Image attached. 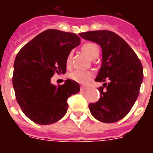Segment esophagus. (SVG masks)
I'll use <instances>...</instances> for the list:
<instances>
[{
  "label": "esophagus",
  "instance_id": "esophagus-1",
  "mask_svg": "<svg viewBox=\"0 0 153 153\" xmlns=\"http://www.w3.org/2000/svg\"><path fill=\"white\" fill-rule=\"evenodd\" d=\"M87 89H88V87H87V86H82L81 87H80V91H86V90H87Z\"/></svg>",
  "mask_w": 153,
  "mask_h": 153
}]
</instances>
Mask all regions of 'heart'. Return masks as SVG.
<instances>
[{
	"mask_svg": "<svg viewBox=\"0 0 153 153\" xmlns=\"http://www.w3.org/2000/svg\"><path fill=\"white\" fill-rule=\"evenodd\" d=\"M82 51L84 53H86L89 57L94 59L98 57L99 55V48L94 43H86L83 44V46L82 47ZM71 56L72 53L70 52L67 56L66 59V65L67 67H69L71 62ZM70 78L74 80V81L82 84H86L87 82L91 81L94 76V73L91 71H81V70H75L74 71H72L70 74Z\"/></svg>",
	"mask_w": 153,
	"mask_h": 153,
	"instance_id": "b5f03b06",
	"label": "heart"
}]
</instances>
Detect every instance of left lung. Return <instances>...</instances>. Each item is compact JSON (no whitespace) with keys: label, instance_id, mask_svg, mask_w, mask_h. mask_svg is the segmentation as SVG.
<instances>
[{"label":"left lung","instance_id":"1","mask_svg":"<svg viewBox=\"0 0 153 153\" xmlns=\"http://www.w3.org/2000/svg\"><path fill=\"white\" fill-rule=\"evenodd\" d=\"M79 36L99 44L102 50V67L95 81L104 84L98 89L100 99L89 104L91 114L102 122H116L128 114L139 95L142 64L129 45L114 32L102 30Z\"/></svg>","mask_w":153,"mask_h":153}]
</instances>
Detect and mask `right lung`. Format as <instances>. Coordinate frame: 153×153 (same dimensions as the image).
Instances as JSON below:
<instances>
[{"label":"right lung","mask_w":153,"mask_h":153,"mask_svg":"<svg viewBox=\"0 0 153 153\" xmlns=\"http://www.w3.org/2000/svg\"><path fill=\"white\" fill-rule=\"evenodd\" d=\"M81 39L76 34L55 29L39 33L16 56L13 85L18 104L26 116L39 125H50L67 111V99L79 92V85L67 79L55 86L51 78L65 74L66 59Z\"/></svg>","instance_id":"obj_1"}]
</instances>
